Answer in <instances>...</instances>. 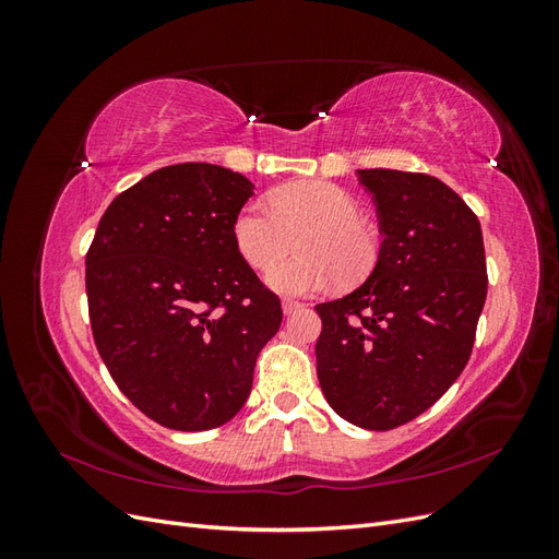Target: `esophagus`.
Returning <instances> with one entry per match:
<instances>
[{
    "mask_svg": "<svg viewBox=\"0 0 559 559\" xmlns=\"http://www.w3.org/2000/svg\"><path fill=\"white\" fill-rule=\"evenodd\" d=\"M302 308H306V302H300V300H294V298H284L282 300L284 314H294L296 310H302Z\"/></svg>",
    "mask_w": 559,
    "mask_h": 559,
    "instance_id": "esophagus-1",
    "label": "esophagus"
}]
</instances>
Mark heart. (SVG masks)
<instances>
[{"label":"heart","mask_w":559,"mask_h":559,"mask_svg":"<svg viewBox=\"0 0 559 559\" xmlns=\"http://www.w3.org/2000/svg\"><path fill=\"white\" fill-rule=\"evenodd\" d=\"M251 200L233 218V245L253 270H269L299 238L298 258L270 271L280 294H312L337 280L359 282L378 261V238L361 218L359 202L331 181H296Z\"/></svg>","instance_id":"1"}]
</instances>
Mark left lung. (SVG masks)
<instances>
[{
    "mask_svg": "<svg viewBox=\"0 0 559 559\" xmlns=\"http://www.w3.org/2000/svg\"><path fill=\"white\" fill-rule=\"evenodd\" d=\"M382 247L370 277L319 302L317 378L331 408L389 431L425 413L460 378L487 296L478 216L441 179L359 170Z\"/></svg>",
    "mask_w": 559,
    "mask_h": 559,
    "instance_id": "1",
    "label": "left lung"
}]
</instances>
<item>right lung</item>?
<instances>
[{"label":"right lung","instance_id":"obj_1","mask_svg":"<svg viewBox=\"0 0 559 559\" xmlns=\"http://www.w3.org/2000/svg\"><path fill=\"white\" fill-rule=\"evenodd\" d=\"M253 183L179 163L114 198L86 253L91 329L118 389L158 425L207 431L249 399L280 298L233 245Z\"/></svg>","mask_w":559,"mask_h":559}]
</instances>
